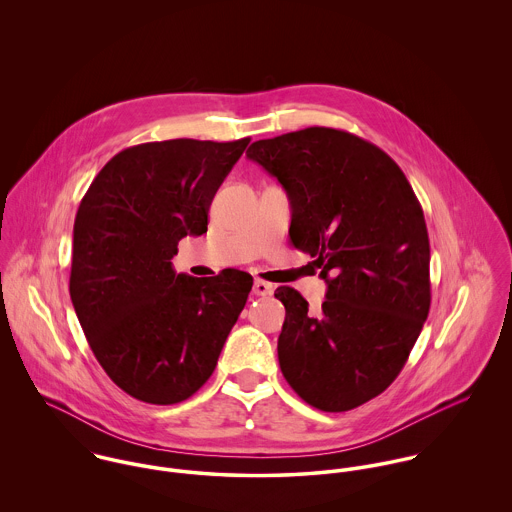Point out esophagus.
Wrapping results in <instances>:
<instances>
[{"mask_svg": "<svg viewBox=\"0 0 512 512\" xmlns=\"http://www.w3.org/2000/svg\"><path fill=\"white\" fill-rule=\"evenodd\" d=\"M252 292H254V295L264 297V295H270V293L274 292V286H272V284H268V282H264V280H256V282H254Z\"/></svg>", "mask_w": 512, "mask_h": 512, "instance_id": "obj_1", "label": "esophagus"}]
</instances>
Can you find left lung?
Instances as JSON below:
<instances>
[{
	"instance_id": "left-lung-1",
	"label": "left lung",
	"mask_w": 512,
	"mask_h": 512,
	"mask_svg": "<svg viewBox=\"0 0 512 512\" xmlns=\"http://www.w3.org/2000/svg\"><path fill=\"white\" fill-rule=\"evenodd\" d=\"M286 189L290 238L327 282L315 315L282 286L280 368L309 406L353 410L384 392L406 365L430 311V240L402 169L343 130L305 128L246 151Z\"/></svg>"
}]
</instances>
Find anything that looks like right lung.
Returning <instances> with one entry per match:
<instances>
[{"instance_id": "right-lung-1", "label": "right lung", "mask_w": 512, "mask_h": 512, "mask_svg": "<svg viewBox=\"0 0 512 512\" xmlns=\"http://www.w3.org/2000/svg\"><path fill=\"white\" fill-rule=\"evenodd\" d=\"M250 138L167 140L116 153L80 201L71 299L96 361L126 394L177 404L213 374L246 305L252 276L177 274L187 234L207 232L209 207Z\"/></svg>"}]
</instances>
